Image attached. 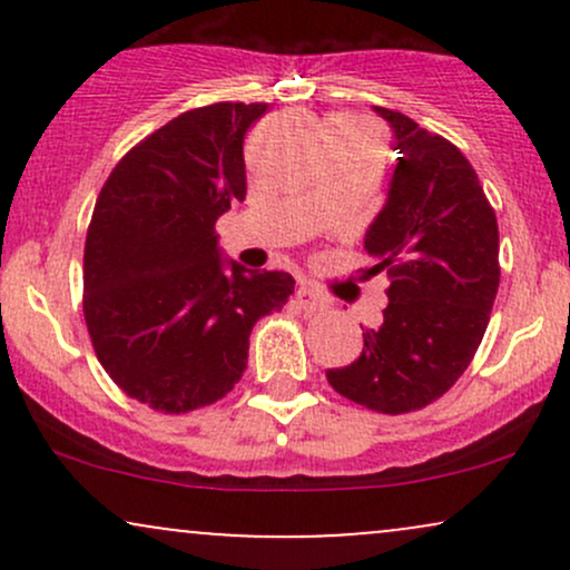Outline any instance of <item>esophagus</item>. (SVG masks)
<instances>
[{
  "instance_id": "34e87169",
  "label": "esophagus",
  "mask_w": 570,
  "mask_h": 570,
  "mask_svg": "<svg viewBox=\"0 0 570 570\" xmlns=\"http://www.w3.org/2000/svg\"><path fill=\"white\" fill-rule=\"evenodd\" d=\"M294 299H297V305L307 313H322L330 307V299H326L322 292L311 289V286H299V289L294 292Z\"/></svg>"
}]
</instances>
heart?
I'll list each match as a JSON object with an SVG mask.
<instances>
[{"mask_svg":"<svg viewBox=\"0 0 570 570\" xmlns=\"http://www.w3.org/2000/svg\"><path fill=\"white\" fill-rule=\"evenodd\" d=\"M345 126H353V122H345ZM358 128V126H356Z\"/></svg>","mask_w":570,"mask_h":570,"instance_id":"obj_1","label":"heart"}]
</instances>
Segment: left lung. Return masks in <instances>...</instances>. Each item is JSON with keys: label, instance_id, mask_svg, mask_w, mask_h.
Here are the masks:
<instances>
[{"label": "left lung", "instance_id": "left-lung-1", "mask_svg": "<svg viewBox=\"0 0 570 570\" xmlns=\"http://www.w3.org/2000/svg\"><path fill=\"white\" fill-rule=\"evenodd\" d=\"M394 130L389 198L364 238L389 271V307L348 367L326 370L337 394L402 415L450 391L480 348L499 292V222L472 163L407 115L375 107Z\"/></svg>", "mask_w": 570, "mask_h": 570}]
</instances>
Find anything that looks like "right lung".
<instances>
[{
	"label": "right lung",
	"instance_id": "right-lung-1",
	"mask_svg": "<svg viewBox=\"0 0 570 570\" xmlns=\"http://www.w3.org/2000/svg\"><path fill=\"white\" fill-rule=\"evenodd\" d=\"M267 104L189 109L136 144L98 193L82 313L107 375L166 415L230 394L252 326L289 303L284 271L222 259L214 225L246 198L244 136Z\"/></svg>",
	"mask_w": 570,
	"mask_h": 570
}]
</instances>
